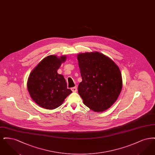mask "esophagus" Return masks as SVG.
Returning a JSON list of instances; mask_svg holds the SVG:
<instances>
[{"instance_id":"obj_1","label":"esophagus","mask_w":155,"mask_h":155,"mask_svg":"<svg viewBox=\"0 0 155 155\" xmlns=\"http://www.w3.org/2000/svg\"><path fill=\"white\" fill-rule=\"evenodd\" d=\"M71 91H73V92H76L77 91V87H73V88H71Z\"/></svg>"}]
</instances>
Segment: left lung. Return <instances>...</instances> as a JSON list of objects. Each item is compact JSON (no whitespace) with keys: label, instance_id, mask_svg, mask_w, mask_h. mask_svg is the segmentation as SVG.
I'll return each mask as SVG.
<instances>
[{"label":"left lung","instance_id":"obj_1","mask_svg":"<svg viewBox=\"0 0 155 155\" xmlns=\"http://www.w3.org/2000/svg\"><path fill=\"white\" fill-rule=\"evenodd\" d=\"M82 81L78 92L84 104L95 112L110 108L117 101L123 87L118 66L109 57L98 52L77 55Z\"/></svg>","mask_w":155,"mask_h":155}]
</instances>
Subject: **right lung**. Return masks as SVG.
I'll return each mask as SVG.
<instances>
[{"instance_id":"1","label":"right lung","mask_w":155,"mask_h":155,"mask_svg":"<svg viewBox=\"0 0 155 155\" xmlns=\"http://www.w3.org/2000/svg\"><path fill=\"white\" fill-rule=\"evenodd\" d=\"M66 59L65 55L48 56L31 72L27 81L28 91L32 99L41 107L54 109L71 94L72 91L67 89L64 76L58 73V70Z\"/></svg>"}]
</instances>
